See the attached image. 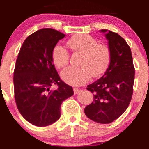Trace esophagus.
<instances>
[{"label":"esophagus","mask_w":149,"mask_h":149,"mask_svg":"<svg viewBox=\"0 0 149 149\" xmlns=\"http://www.w3.org/2000/svg\"><path fill=\"white\" fill-rule=\"evenodd\" d=\"M82 90H80V89H78V88H73V92H74V94H78Z\"/></svg>","instance_id":"34e87169"}]
</instances>
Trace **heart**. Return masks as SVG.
I'll return each mask as SVG.
<instances>
[{
	"instance_id": "heart-1",
	"label": "heart",
	"mask_w": 149,
	"mask_h": 149,
	"mask_svg": "<svg viewBox=\"0 0 149 149\" xmlns=\"http://www.w3.org/2000/svg\"><path fill=\"white\" fill-rule=\"evenodd\" d=\"M66 44L73 52L83 54V57L80 68L69 66L61 71V78L65 83L80 86L88 83L92 76L99 78L107 71L111 60V52L107 45L99 44L95 38L88 34L73 36ZM52 60L58 69L64 67L69 63V52L63 46L56 45L52 49Z\"/></svg>"
}]
</instances>
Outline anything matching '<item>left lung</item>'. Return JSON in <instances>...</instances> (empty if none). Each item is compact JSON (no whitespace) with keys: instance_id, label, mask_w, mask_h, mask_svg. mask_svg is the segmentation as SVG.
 <instances>
[{"instance_id":"obj_1","label":"left lung","mask_w":149,"mask_h":149,"mask_svg":"<svg viewBox=\"0 0 149 149\" xmlns=\"http://www.w3.org/2000/svg\"><path fill=\"white\" fill-rule=\"evenodd\" d=\"M111 52L110 65L104 76L88 85L94 100L85 108L88 118L99 123H112L125 111L133 93L134 67L131 49L125 40L114 32L102 29Z\"/></svg>"}]
</instances>
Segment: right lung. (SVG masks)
Masks as SVG:
<instances>
[{
	"instance_id": "1",
	"label": "right lung",
	"mask_w": 149,
	"mask_h": 149,
	"mask_svg": "<svg viewBox=\"0 0 149 149\" xmlns=\"http://www.w3.org/2000/svg\"><path fill=\"white\" fill-rule=\"evenodd\" d=\"M64 36L53 29L38 30L26 38L18 54L13 78L15 102L21 115L38 127L58 120L61 103L73 95L52 60L53 48ZM52 84L58 85L57 90H50Z\"/></svg>"
}]
</instances>
